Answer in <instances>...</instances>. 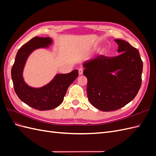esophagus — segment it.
<instances>
[{
  "label": "esophagus",
  "instance_id": "obj_1",
  "mask_svg": "<svg viewBox=\"0 0 156 156\" xmlns=\"http://www.w3.org/2000/svg\"><path fill=\"white\" fill-rule=\"evenodd\" d=\"M83 69L82 68H80L79 69V75H81L83 74Z\"/></svg>",
  "mask_w": 156,
  "mask_h": 156
}]
</instances>
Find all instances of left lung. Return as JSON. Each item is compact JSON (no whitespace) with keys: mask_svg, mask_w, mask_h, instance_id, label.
I'll list each match as a JSON object with an SVG mask.
<instances>
[{"mask_svg":"<svg viewBox=\"0 0 156 156\" xmlns=\"http://www.w3.org/2000/svg\"><path fill=\"white\" fill-rule=\"evenodd\" d=\"M115 41L120 55H100L83 64L89 101L102 111H115L127 105L136 96L142 82L143 63L139 51L124 40Z\"/></svg>","mask_w":156,"mask_h":156,"instance_id":"8db88e82","label":"left lung"}]
</instances>
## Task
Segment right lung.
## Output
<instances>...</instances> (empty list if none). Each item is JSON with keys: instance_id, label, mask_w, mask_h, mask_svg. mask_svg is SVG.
I'll return each mask as SVG.
<instances>
[{"instance_id": "obj_1", "label": "right lung", "mask_w": 156, "mask_h": 156, "mask_svg": "<svg viewBox=\"0 0 156 156\" xmlns=\"http://www.w3.org/2000/svg\"><path fill=\"white\" fill-rule=\"evenodd\" d=\"M51 43L49 37H33L19 49L12 68L13 88L17 96L27 105L40 111L51 110L60 105L68 87L79 75L77 69L57 74L49 84L39 88H32L25 83L23 71L28 56L34 50L48 48Z\"/></svg>"}]
</instances>
